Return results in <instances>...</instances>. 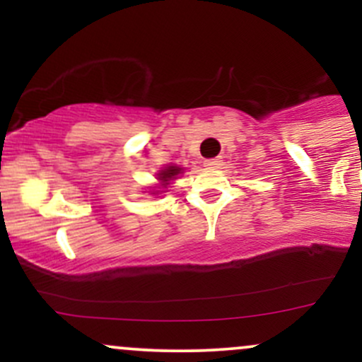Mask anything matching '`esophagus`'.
I'll list each match as a JSON object with an SVG mask.
<instances>
[{"label": "esophagus", "mask_w": 362, "mask_h": 362, "mask_svg": "<svg viewBox=\"0 0 362 362\" xmlns=\"http://www.w3.org/2000/svg\"><path fill=\"white\" fill-rule=\"evenodd\" d=\"M221 163H223L221 160H218V158H213V160H206L204 161V167L209 168V170H216V168L221 167Z\"/></svg>", "instance_id": "esophagus-1"}]
</instances>
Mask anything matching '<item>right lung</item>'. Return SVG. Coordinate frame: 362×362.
<instances>
[{
	"mask_svg": "<svg viewBox=\"0 0 362 362\" xmlns=\"http://www.w3.org/2000/svg\"><path fill=\"white\" fill-rule=\"evenodd\" d=\"M180 173H182L180 167H167V168L160 170V173H158V180L161 182V185H168L170 182L175 180V177L180 175Z\"/></svg>",
	"mask_w": 362,
	"mask_h": 362,
	"instance_id": "add662e5",
	"label": "right lung"
}]
</instances>
